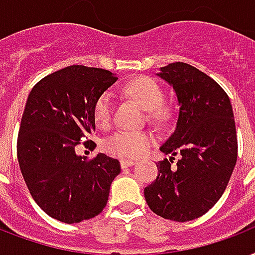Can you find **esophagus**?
I'll return each mask as SVG.
<instances>
[{
  "label": "esophagus",
  "instance_id": "34e87169",
  "mask_svg": "<svg viewBox=\"0 0 255 255\" xmlns=\"http://www.w3.org/2000/svg\"><path fill=\"white\" fill-rule=\"evenodd\" d=\"M120 163H121V167H130L133 166L135 161H133V159H121Z\"/></svg>",
  "mask_w": 255,
  "mask_h": 255
}]
</instances>
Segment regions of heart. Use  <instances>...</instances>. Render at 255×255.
<instances>
[{
    "label": "heart",
    "mask_w": 255,
    "mask_h": 255,
    "mask_svg": "<svg viewBox=\"0 0 255 255\" xmlns=\"http://www.w3.org/2000/svg\"><path fill=\"white\" fill-rule=\"evenodd\" d=\"M126 93L137 100L146 110L149 120L154 125L162 126L170 121L173 112L163 104L165 93L161 85L153 78L142 77L131 81L126 86ZM114 101L110 93H104L94 106V120L102 129L110 125L113 117ZM153 143V137L146 131L118 130L104 142V149L112 155L120 158H135L145 153Z\"/></svg>",
    "instance_id": "obj_1"
}]
</instances>
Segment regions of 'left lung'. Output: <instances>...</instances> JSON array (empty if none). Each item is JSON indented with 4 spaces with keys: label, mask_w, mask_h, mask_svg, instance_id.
<instances>
[{
    "label": "left lung",
    "mask_w": 255,
    "mask_h": 255,
    "mask_svg": "<svg viewBox=\"0 0 255 255\" xmlns=\"http://www.w3.org/2000/svg\"><path fill=\"white\" fill-rule=\"evenodd\" d=\"M157 76L173 86L181 108L174 133L161 146L171 157L159 161L143 194L157 216L186 222L208 213L228 186L238 154L234 114L224 89L191 65L169 64Z\"/></svg>",
    "instance_id": "1"
}]
</instances>
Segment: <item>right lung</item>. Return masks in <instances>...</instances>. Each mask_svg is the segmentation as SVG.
Instances as JSON below:
<instances>
[{
    "instance_id": "right-lung-1",
    "label": "right lung",
    "mask_w": 255,
    "mask_h": 255,
    "mask_svg": "<svg viewBox=\"0 0 255 255\" xmlns=\"http://www.w3.org/2000/svg\"><path fill=\"white\" fill-rule=\"evenodd\" d=\"M117 80L105 69L72 65L43 77L27 97L17 158L33 199L54 220L78 224L108 203L121 165L102 153L86 159L76 146L96 130L94 106Z\"/></svg>"
}]
</instances>
